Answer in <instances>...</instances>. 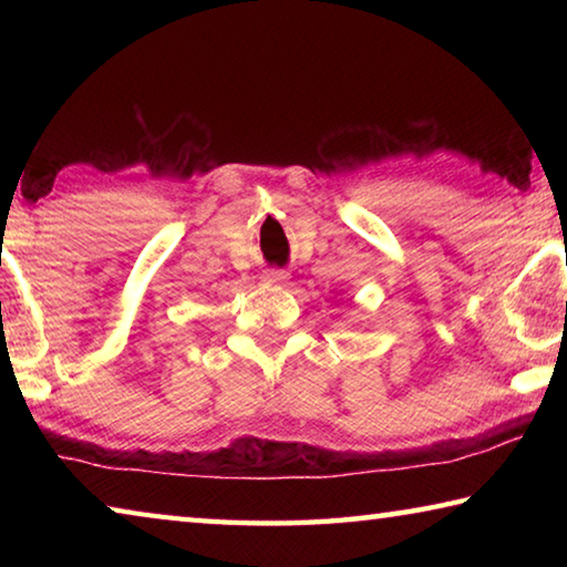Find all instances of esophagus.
Returning <instances> with one entry per match:
<instances>
[{
    "instance_id": "esophagus-1",
    "label": "esophagus",
    "mask_w": 567,
    "mask_h": 567,
    "mask_svg": "<svg viewBox=\"0 0 567 567\" xmlns=\"http://www.w3.org/2000/svg\"><path fill=\"white\" fill-rule=\"evenodd\" d=\"M262 280H265L267 285L280 287V285H287V280H290V272H287V270H267Z\"/></svg>"
}]
</instances>
